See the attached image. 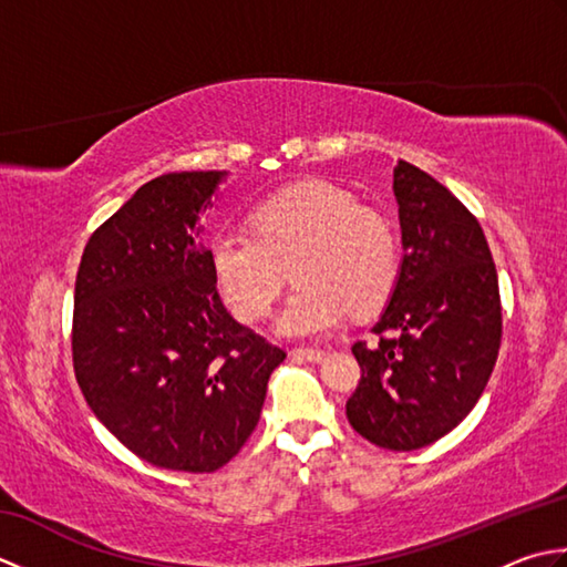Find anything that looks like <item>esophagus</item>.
<instances>
[{"mask_svg":"<svg viewBox=\"0 0 567 567\" xmlns=\"http://www.w3.org/2000/svg\"><path fill=\"white\" fill-rule=\"evenodd\" d=\"M323 355H327V353H323L321 348H295V351H292V358L309 360V363H319Z\"/></svg>","mask_w":567,"mask_h":567,"instance_id":"esophagus-1","label":"esophagus"}]
</instances>
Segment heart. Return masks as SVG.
Masks as SVG:
<instances>
[{
    "instance_id": "1",
    "label": "heart",
    "mask_w": 567,
    "mask_h": 567,
    "mask_svg": "<svg viewBox=\"0 0 567 567\" xmlns=\"http://www.w3.org/2000/svg\"><path fill=\"white\" fill-rule=\"evenodd\" d=\"M252 233L221 228L209 240V268L238 319L272 309L290 268L299 287L275 319V331L309 339L333 331L348 311H375L396 280V240L380 214L323 179L277 192L252 212Z\"/></svg>"
}]
</instances>
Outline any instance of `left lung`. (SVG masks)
<instances>
[{
    "label": "left lung",
    "mask_w": 567,
    "mask_h": 567,
    "mask_svg": "<svg viewBox=\"0 0 567 567\" xmlns=\"http://www.w3.org/2000/svg\"><path fill=\"white\" fill-rule=\"evenodd\" d=\"M402 262L372 333L353 355L351 426L380 449L416 451L470 414L502 341L497 270L477 219L416 165L396 161Z\"/></svg>",
    "instance_id": "left-lung-1"
}]
</instances>
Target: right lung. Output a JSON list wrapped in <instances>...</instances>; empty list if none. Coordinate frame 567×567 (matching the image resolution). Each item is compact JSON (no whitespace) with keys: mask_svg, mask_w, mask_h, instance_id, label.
Masks as SVG:
<instances>
[{"mask_svg":"<svg viewBox=\"0 0 567 567\" xmlns=\"http://www.w3.org/2000/svg\"><path fill=\"white\" fill-rule=\"evenodd\" d=\"M226 171L136 189L82 252L72 363L90 409L131 453L185 473L226 465L258 426L285 351L224 307L202 214Z\"/></svg>","mask_w":567,"mask_h":567,"instance_id":"1","label":"right lung"}]
</instances>
